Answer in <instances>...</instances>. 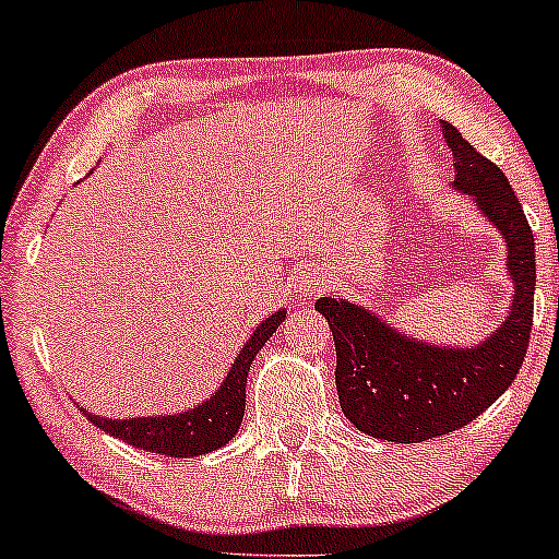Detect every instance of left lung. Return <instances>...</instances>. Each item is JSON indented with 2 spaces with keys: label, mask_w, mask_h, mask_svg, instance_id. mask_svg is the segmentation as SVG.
I'll return each instance as SVG.
<instances>
[{
  "label": "left lung",
  "mask_w": 559,
  "mask_h": 559,
  "mask_svg": "<svg viewBox=\"0 0 559 559\" xmlns=\"http://www.w3.org/2000/svg\"><path fill=\"white\" fill-rule=\"evenodd\" d=\"M443 131L454 153V187L504 235L515 304L493 337L475 348L425 346L348 300L313 304L335 341L343 415L382 441L419 443L465 428L512 385L531 343L536 242L528 218L497 163L483 158L451 123Z\"/></svg>",
  "instance_id": "1"
}]
</instances>
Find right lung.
<instances>
[{
  "label": "right lung",
  "mask_w": 559,
  "mask_h": 559,
  "mask_svg": "<svg viewBox=\"0 0 559 559\" xmlns=\"http://www.w3.org/2000/svg\"><path fill=\"white\" fill-rule=\"evenodd\" d=\"M285 313L287 311L282 309L272 313L266 322H261V328L250 335L246 348L237 354L227 380L218 388L216 396L203 401V404L185 412V415L103 419L79 406L81 415L90 417L99 430L121 438L129 447L155 451V454L166 456H181V460L209 454V451L231 441L237 428H240L242 415H246V382L250 364H253L255 354L263 348V343L274 335V330L285 322Z\"/></svg>",
  "instance_id": "add662e5"
}]
</instances>
